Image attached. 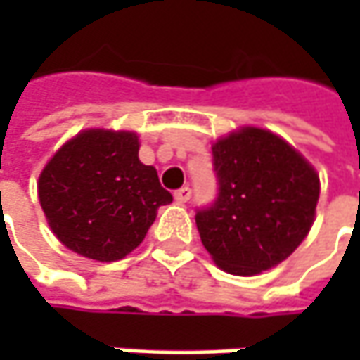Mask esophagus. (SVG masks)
I'll use <instances>...</instances> for the list:
<instances>
[{
    "mask_svg": "<svg viewBox=\"0 0 360 360\" xmlns=\"http://www.w3.org/2000/svg\"><path fill=\"white\" fill-rule=\"evenodd\" d=\"M190 196H192V190H190V186H182L180 190H176V192H174V198H176V202H188L190 200Z\"/></svg>",
    "mask_w": 360,
    "mask_h": 360,
    "instance_id": "1",
    "label": "esophagus"
}]
</instances>
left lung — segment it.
<instances>
[{
    "label": "left lung",
    "instance_id": "obj_1",
    "mask_svg": "<svg viewBox=\"0 0 360 360\" xmlns=\"http://www.w3.org/2000/svg\"><path fill=\"white\" fill-rule=\"evenodd\" d=\"M212 156L218 196L196 212L204 248L238 276L281 264L314 222L316 170L281 136L252 126L220 138Z\"/></svg>",
    "mask_w": 360,
    "mask_h": 360
}]
</instances>
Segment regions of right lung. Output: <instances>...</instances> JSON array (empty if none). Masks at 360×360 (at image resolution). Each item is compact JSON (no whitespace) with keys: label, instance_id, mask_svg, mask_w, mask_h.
Returning a JSON list of instances; mask_svg holds the SVG:
<instances>
[{"label":"right lung","instance_id":"right-lung-1","mask_svg":"<svg viewBox=\"0 0 360 360\" xmlns=\"http://www.w3.org/2000/svg\"><path fill=\"white\" fill-rule=\"evenodd\" d=\"M138 134L79 131L39 174L37 196L58 240L77 255L114 262L130 255L172 194L138 158Z\"/></svg>","mask_w":360,"mask_h":360}]
</instances>
